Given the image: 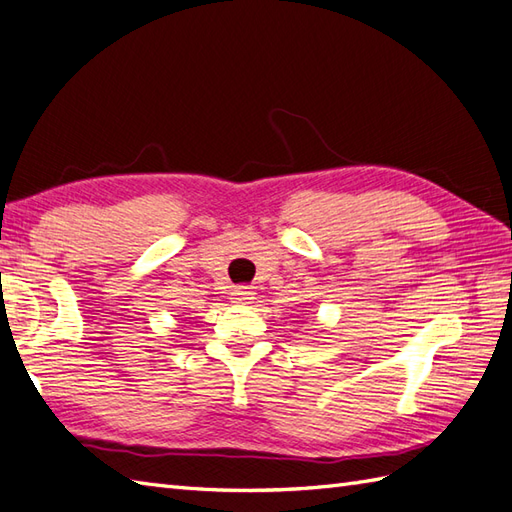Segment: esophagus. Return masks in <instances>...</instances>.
Masks as SVG:
<instances>
[{
  "instance_id": "esophagus-1",
  "label": "esophagus",
  "mask_w": 512,
  "mask_h": 512,
  "mask_svg": "<svg viewBox=\"0 0 512 512\" xmlns=\"http://www.w3.org/2000/svg\"><path fill=\"white\" fill-rule=\"evenodd\" d=\"M253 294H255L253 288H248V285H237V288L231 290V299L237 305H246L253 301Z\"/></svg>"
}]
</instances>
